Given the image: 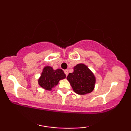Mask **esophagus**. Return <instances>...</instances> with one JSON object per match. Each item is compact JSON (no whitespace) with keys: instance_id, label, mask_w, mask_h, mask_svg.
Listing matches in <instances>:
<instances>
[{"instance_id":"34e87169","label":"esophagus","mask_w":131,"mask_h":131,"mask_svg":"<svg viewBox=\"0 0 131 131\" xmlns=\"http://www.w3.org/2000/svg\"><path fill=\"white\" fill-rule=\"evenodd\" d=\"M64 74H66V76H68V71L67 70H64Z\"/></svg>"}]
</instances>
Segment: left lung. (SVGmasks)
Listing matches in <instances>:
<instances>
[{
    "label": "left lung",
    "instance_id": "left-lung-1",
    "mask_svg": "<svg viewBox=\"0 0 131 131\" xmlns=\"http://www.w3.org/2000/svg\"><path fill=\"white\" fill-rule=\"evenodd\" d=\"M67 80L74 92L85 95L92 92L94 89L96 79L94 73L86 65L79 63L74 67L73 73H69Z\"/></svg>",
    "mask_w": 131,
    "mask_h": 131
}]
</instances>
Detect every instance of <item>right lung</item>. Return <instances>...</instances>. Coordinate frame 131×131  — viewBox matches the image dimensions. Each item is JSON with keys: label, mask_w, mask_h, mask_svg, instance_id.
I'll list each match as a JSON object with an SVG mask.
<instances>
[{"label": "right lung", "mask_w": 131, "mask_h": 131, "mask_svg": "<svg viewBox=\"0 0 131 131\" xmlns=\"http://www.w3.org/2000/svg\"><path fill=\"white\" fill-rule=\"evenodd\" d=\"M66 78V75L61 69L53 70L50 66L43 68L41 75L38 79V84L46 91H51L58 84L61 79Z\"/></svg>", "instance_id": "1"}]
</instances>
